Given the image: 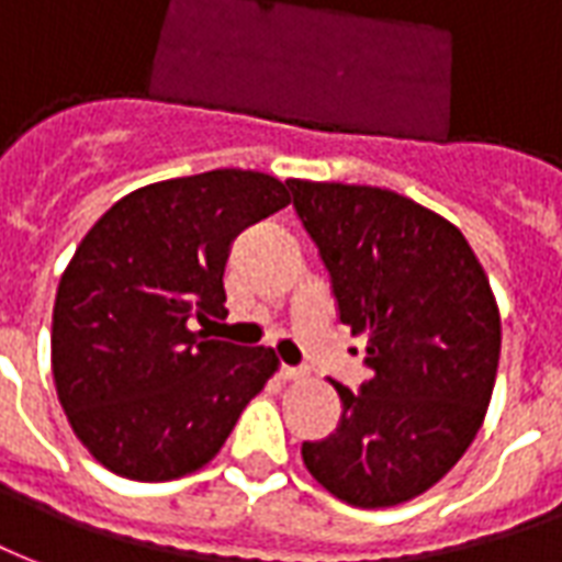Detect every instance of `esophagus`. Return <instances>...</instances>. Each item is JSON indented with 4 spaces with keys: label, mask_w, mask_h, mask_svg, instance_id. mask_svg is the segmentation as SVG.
<instances>
[{
    "label": "esophagus",
    "mask_w": 562,
    "mask_h": 562,
    "mask_svg": "<svg viewBox=\"0 0 562 562\" xmlns=\"http://www.w3.org/2000/svg\"><path fill=\"white\" fill-rule=\"evenodd\" d=\"M278 376L284 380V383H296V380H305L308 371L305 368H296V366H281L278 368Z\"/></svg>",
    "instance_id": "1"
}]
</instances>
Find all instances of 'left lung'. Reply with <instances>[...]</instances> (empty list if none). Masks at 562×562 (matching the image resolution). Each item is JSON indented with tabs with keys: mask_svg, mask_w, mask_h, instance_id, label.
<instances>
[{
	"mask_svg": "<svg viewBox=\"0 0 562 562\" xmlns=\"http://www.w3.org/2000/svg\"><path fill=\"white\" fill-rule=\"evenodd\" d=\"M329 269L338 317L374 376L331 383L341 422L302 461L359 509L419 497L476 440L499 362V311L461 231L386 188L286 179Z\"/></svg>",
	"mask_w": 562,
	"mask_h": 562,
	"instance_id": "1",
	"label": "left lung"
}]
</instances>
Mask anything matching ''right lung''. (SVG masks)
<instances>
[{
	"mask_svg": "<svg viewBox=\"0 0 562 562\" xmlns=\"http://www.w3.org/2000/svg\"><path fill=\"white\" fill-rule=\"evenodd\" d=\"M286 203L276 176L209 170L131 191L77 245L53 305V383L98 464L167 482L218 454L278 356L191 326L224 314L233 239Z\"/></svg>",
	"mask_w": 562,
	"mask_h": 562,
	"instance_id": "right-lung-1",
	"label": "right lung"
}]
</instances>
